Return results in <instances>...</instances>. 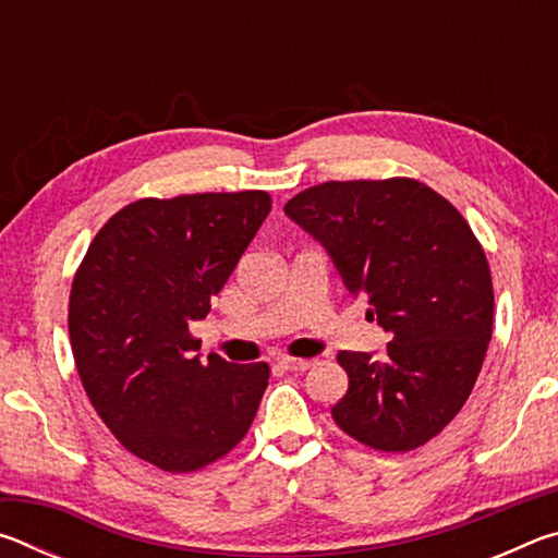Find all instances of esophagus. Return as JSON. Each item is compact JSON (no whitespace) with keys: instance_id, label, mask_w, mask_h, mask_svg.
Listing matches in <instances>:
<instances>
[{"instance_id":"34e87169","label":"esophagus","mask_w":558,"mask_h":558,"mask_svg":"<svg viewBox=\"0 0 558 558\" xmlns=\"http://www.w3.org/2000/svg\"><path fill=\"white\" fill-rule=\"evenodd\" d=\"M278 364L286 372H305V369H310V366H313L310 359H298V356H280Z\"/></svg>"}]
</instances>
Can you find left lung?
<instances>
[{
    "label": "left lung",
    "mask_w": 558,
    "mask_h": 558,
    "mask_svg": "<svg viewBox=\"0 0 558 558\" xmlns=\"http://www.w3.org/2000/svg\"><path fill=\"white\" fill-rule=\"evenodd\" d=\"M286 214L391 332L381 359L339 352L349 389L332 405L335 423L381 452L426 446L465 405L493 339L483 245L446 196L409 177L310 186Z\"/></svg>",
    "instance_id": "8db88e82"
}]
</instances>
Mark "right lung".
I'll return each instance as SVG.
<instances>
[{
	"label": "right lung",
	"mask_w": 558,
	"mask_h": 558,
	"mask_svg": "<svg viewBox=\"0 0 558 558\" xmlns=\"http://www.w3.org/2000/svg\"><path fill=\"white\" fill-rule=\"evenodd\" d=\"M268 211L258 189L149 196L110 216L75 270V369L112 436L149 465L202 470L256 418L270 366L202 362L189 325L209 315Z\"/></svg>",
	"instance_id": "add662e5"
}]
</instances>
